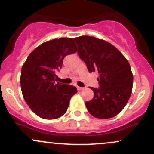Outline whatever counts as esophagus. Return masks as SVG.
I'll return each mask as SVG.
<instances>
[{
	"mask_svg": "<svg viewBox=\"0 0 154 154\" xmlns=\"http://www.w3.org/2000/svg\"><path fill=\"white\" fill-rule=\"evenodd\" d=\"M77 88L78 91H82L83 89H84V88H82V87H79V86H77Z\"/></svg>",
	"mask_w": 154,
	"mask_h": 154,
	"instance_id": "1",
	"label": "esophagus"
}]
</instances>
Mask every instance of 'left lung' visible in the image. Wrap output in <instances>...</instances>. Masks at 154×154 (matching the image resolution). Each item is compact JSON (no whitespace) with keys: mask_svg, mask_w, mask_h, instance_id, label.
<instances>
[{"mask_svg":"<svg viewBox=\"0 0 154 154\" xmlns=\"http://www.w3.org/2000/svg\"><path fill=\"white\" fill-rule=\"evenodd\" d=\"M74 40L78 46L77 54L90 73L99 74V88L90 87L94 97L85 102L88 111L98 119L114 117L131 95L133 75L130 63L116 47L105 40L88 35Z\"/></svg>","mask_w":154,"mask_h":154,"instance_id":"8db88e82","label":"left lung"}]
</instances>
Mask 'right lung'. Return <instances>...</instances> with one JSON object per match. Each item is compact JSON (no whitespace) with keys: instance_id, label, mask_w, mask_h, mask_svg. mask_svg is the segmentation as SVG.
Instances as JSON below:
<instances>
[{"instance_id":"obj_1","label":"right lung","mask_w":154,"mask_h":154,"mask_svg":"<svg viewBox=\"0 0 154 154\" xmlns=\"http://www.w3.org/2000/svg\"><path fill=\"white\" fill-rule=\"evenodd\" d=\"M77 51L72 38L45 42L26 59L21 71L20 84L24 99L36 115L45 119L61 117L66 113L76 87L56 82L65 56Z\"/></svg>"}]
</instances>
